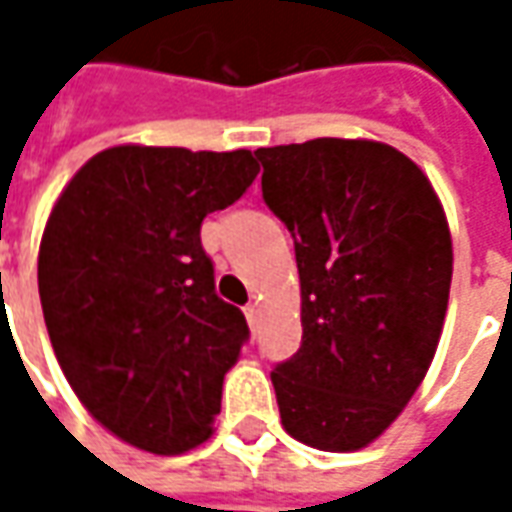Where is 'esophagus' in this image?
<instances>
[{
	"instance_id": "esophagus-1",
	"label": "esophagus",
	"mask_w": 512,
	"mask_h": 512,
	"mask_svg": "<svg viewBox=\"0 0 512 512\" xmlns=\"http://www.w3.org/2000/svg\"><path fill=\"white\" fill-rule=\"evenodd\" d=\"M244 315H246V321H249V326L257 329V315H260V312H257V304H246Z\"/></svg>"
}]
</instances>
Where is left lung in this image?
<instances>
[{
	"instance_id": "left-lung-1",
	"label": "left lung",
	"mask_w": 512,
	"mask_h": 512,
	"mask_svg": "<svg viewBox=\"0 0 512 512\" xmlns=\"http://www.w3.org/2000/svg\"><path fill=\"white\" fill-rule=\"evenodd\" d=\"M255 156L301 279V345L271 373L279 417L310 447L359 450L395 422L439 345L452 279L441 202L381 142L321 136Z\"/></svg>"
}]
</instances>
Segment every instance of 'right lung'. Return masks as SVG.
Instances as JSON below:
<instances>
[{
    "instance_id": "obj_1",
    "label": "right lung",
    "mask_w": 512,
    "mask_h": 512,
    "mask_svg": "<svg viewBox=\"0 0 512 512\" xmlns=\"http://www.w3.org/2000/svg\"><path fill=\"white\" fill-rule=\"evenodd\" d=\"M257 172L249 150L109 147L51 211L38 288L54 354L87 411L139 450L211 436L249 326L216 296L200 227Z\"/></svg>"
}]
</instances>
